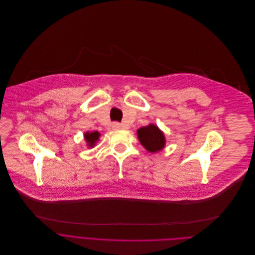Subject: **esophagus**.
<instances>
[{
    "mask_svg": "<svg viewBox=\"0 0 255 255\" xmlns=\"http://www.w3.org/2000/svg\"><path fill=\"white\" fill-rule=\"evenodd\" d=\"M112 128H113L114 129H119V128H122V126H121V124H119V123H113Z\"/></svg>",
    "mask_w": 255,
    "mask_h": 255,
    "instance_id": "obj_1",
    "label": "esophagus"
}]
</instances>
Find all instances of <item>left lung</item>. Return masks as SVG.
<instances>
[{
  "instance_id": "left-lung-1",
  "label": "left lung",
  "mask_w": 255,
  "mask_h": 255,
  "mask_svg": "<svg viewBox=\"0 0 255 255\" xmlns=\"http://www.w3.org/2000/svg\"><path fill=\"white\" fill-rule=\"evenodd\" d=\"M136 134L140 144L149 152H158L166 145V136L155 124L139 128Z\"/></svg>"
}]
</instances>
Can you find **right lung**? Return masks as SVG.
I'll return each instance as SVG.
<instances>
[{"mask_svg":"<svg viewBox=\"0 0 255 255\" xmlns=\"http://www.w3.org/2000/svg\"><path fill=\"white\" fill-rule=\"evenodd\" d=\"M100 132L97 131V130H94V131H86L84 134H83V137H84V140L86 142V145L88 148L90 147H94L96 142L99 140V137H100Z\"/></svg>","mask_w":255,"mask_h":255,"instance_id":"1","label":"right lung"}]
</instances>
